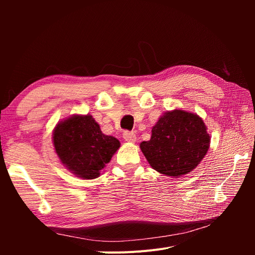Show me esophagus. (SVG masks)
<instances>
[{"instance_id": "esophagus-1", "label": "esophagus", "mask_w": 255, "mask_h": 255, "mask_svg": "<svg viewBox=\"0 0 255 255\" xmlns=\"http://www.w3.org/2000/svg\"><path fill=\"white\" fill-rule=\"evenodd\" d=\"M123 138H125L126 141L128 142H135L136 141V135L134 132H128V130H126L125 133H123Z\"/></svg>"}]
</instances>
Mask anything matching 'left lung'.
<instances>
[{"label":"left lung","mask_w":255,"mask_h":255,"mask_svg":"<svg viewBox=\"0 0 255 255\" xmlns=\"http://www.w3.org/2000/svg\"><path fill=\"white\" fill-rule=\"evenodd\" d=\"M197 114L173 110L159 117L151 139L140 149L150 166L171 177L187 174L200 164L210 148L211 137Z\"/></svg>","instance_id":"obj_1"}]
</instances>
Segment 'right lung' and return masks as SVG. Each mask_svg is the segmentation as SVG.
<instances>
[{
	"instance_id": "1",
	"label": "right lung",
	"mask_w": 255,
	"mask_h": 255,
	"mask_svg": "<svg viewBox=\"0 0 255 255\" xmlns=\"http://www.w3.org/2000/svg\"><path fill=\"white\" fill-rule=\"evenodd\" d=\"M53 144L61 164L84 180L100 176L120 148V141L102 133L90 115H73L57 123Z\"/></svg>"
}]
</instances>
